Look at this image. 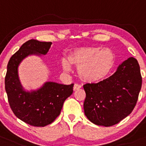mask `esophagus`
I'll use <instances>...</instances> for the list:
<instances>
[{"label": "esophagus", "instance_id": "esophagus-1", "mask_svg": "<svg viewBox=\"0 0 146 146\" xmlns=\"http://www.w3.org/2000/svg\"><path fill=\"white\" fill-rule=\"evenodd\" d=\"M80 88H81V85H78V84H74V88H73V90L74 91H76L78 90H79Z\"/></svg>", "mask_w": 146, "mask_h": 146}]
</instances>
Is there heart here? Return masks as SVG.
<instances>
[{
    "label": "heart",
    "mask_w": 146,
    "mask_h": 146,
    "mask_svg": "<svg viewBox=\"0 0 146 146\" xmlns=\"http://www.w3.org/2000/svg\"><path fill=\"white\" fill-rule=\"evenodd\" d=\"M61 63L65 72L71 70V65L77 68L83 81L89 83L104 80L110 73L114 65V55L108 49L97 47H81L74 49Z\"/></svg>",
    "instance_id": "obj_1"
}]
</instances>
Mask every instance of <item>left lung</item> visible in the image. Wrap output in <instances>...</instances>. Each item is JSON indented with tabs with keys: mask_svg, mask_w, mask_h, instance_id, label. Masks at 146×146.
Returning <instances> with one entry per match:
<instances>
[{
	"mask_svg": "<svg viewBox=\"0 0 146 146\" xmlns=\"http://www.w3.org/2000/svg\"><path fill=\"white\" fill-rule=\"evenodd\" d=\"M141 85L138 61L130 57L119 65L109 78L83 86L86 94L83 104L85 114L97 125H115L135 108Z\"/></svg>",
	"mask_w": 146,
	"mask_h": 146,
	"instance_id": "1",
	"label": "left lung"
}]
</instances>
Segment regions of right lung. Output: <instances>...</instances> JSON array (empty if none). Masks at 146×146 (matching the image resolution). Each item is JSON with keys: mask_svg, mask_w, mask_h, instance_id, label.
Masks as SVG:
<instances>
[{"mask_svg": "<svg viewBox=\"0 0 146 146\" xmlns=\"http://www.w3.org/2000/svg\"><path fill=\"white\" fill-rule=\"evenodd\" d=\"M52 42L27 40L11 57L5 78L8 102L16 117L32 126L44 127L60 114L65 99L73 92L74 83L63 85L46 82L37 90L25 91L21 84L18 68L29 55H45Z\"/></svg>", "mask_w": 146, "mask_h": 146, "instance_id": "add662e5", "label": "right lung"}]
</instances>
